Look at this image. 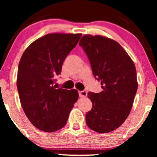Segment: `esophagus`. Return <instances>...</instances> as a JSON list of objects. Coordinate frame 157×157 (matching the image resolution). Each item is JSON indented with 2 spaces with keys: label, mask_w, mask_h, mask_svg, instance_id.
<instances>
[{
  "label": "esophagus",
  "mask_w": 157,
  "mask_h": 157,
  "mask_svg": "<svg viewBox=\"0 0 157 157\" xmlns=\"http://www.w3.org/2000/svg\"><path fill=\"white\" fill-rule=\"evenodd\" d=\"M78 94L80 97H86L87 96V92L86 91H78Z\"/></svg>",
  "instance_id": "34e87169"
}]
</instances>
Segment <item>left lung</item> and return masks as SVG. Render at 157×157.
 I'll list each match as a JSON object with an SVG mask.
<instances>
[{"label": "left lung", "instance_id": "left-lung-1", "mask_svg": "<svg viewBox=\"0 0 157 157\" xmlns=\"http://www.w3.org/2000/svg\"><path fill=\"white\" fill-rule=\"evenodd\" d=\"M103 91L89 92L92 109L86 114L91 129L109 133L125 121L136 94V71L134 62L117 41L101 36H83L79 41Z\"/></svg>", "mask_w": 157, "mask_h": 157}]
</instances>
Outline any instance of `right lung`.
Segmentation results:
<instances>
[{
  "label": "right lung",
  "mask_w": 157,
  "mask_h": 157,
  "mask_svg": "<svg viewBox=\"0 0 157 157\" xmlns=\"http://www.w3.org/2000/svg\"><path fill=\"white\" fill-rule=\"evenodd\" d=\"M81 37L80 33L47 34L32 43L21 56L17 89L25 115L38 129L53 132L63 128L78 100L76 89H56L53 83Z\"/></svg>",
  "instance_id": "add662e5"
}]
</instances>
